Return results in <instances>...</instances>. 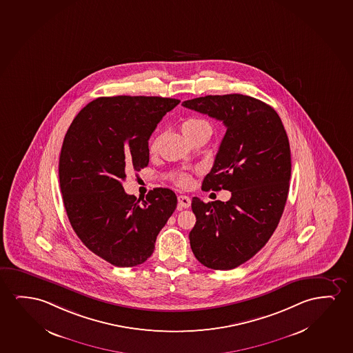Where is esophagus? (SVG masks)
<instances>
[{
  "instance_id": "obj_1",
  "label": "esophagus",
  "mask_w": 353,
  "mask_h": 353,
  "mask_svg": "<svg viewBox=\"0 0 353 353\" xmlns=\"http://www.w3.org/2000/svg\"><path fill=\"white\" fill-rule=\"evenodd\" d=\"M178 204H179V208H189L190 205H191V199L188 196H185V194H180L179 197H178Z\"/></svg>"
}]
</instances>
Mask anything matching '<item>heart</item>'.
Wrapping results in <instances>:
<instances>
[{
	"instance_id": "obj_1",
	"label": "heart",
	"mask_w": 353,
	"mask_h": 353,
	"mask_svg": "<svg viewBox=\"0 0 353 353\" xmlns=\"http://www.w3.org/2000/svg\"><path fill=\"white\" fill-rule=\"evenodd\" d=\"M181 130H183V133H184L185 137L190 139V138H192L194 135L199 134V133H202V132H209L210 133V125H209L208 122L207 121H204L202 119H196V117H192V119H186L183 125H181ZM156 148V140H154L152 143H151V150H154ZM190 175L186 173H180L178 176H176V180H175V183L179 185V186H188L190 184Z\"/></svg>"
}]
</instances>
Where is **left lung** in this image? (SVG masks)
<instances>
[{
  "instance_id": "8db88e82",
  "label": "left lung",
  "mask_w": 353,
  "mask_h": 353,
  "mask_svg": "<svg viewBox=\"0 0 353 353\" xmlns=\"http://www.w3.org/2000/svg\"><path fill=\"white\" fill-rule=\"evenodd\" d=\"M184 108L223 121L226 133L202 190H229L228 202L192 199L190 245L199 263L232 270L253 258L277 229L289 192L292 159L279 114L243 94L207 95Z\"/></svg>"
}]
</instances>
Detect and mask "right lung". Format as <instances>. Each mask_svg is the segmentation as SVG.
I'll return each mask as SVG.
<instances>
[{
	"instance_id": "1",
	"label": "right lung",
	"mask_w": 353,
	"mask_h": 353,
	"mask_svg": "<svg viewBox=\"0 0 353 353\" xmlns=\"http://www.w3.org/2000/svg\"><path fill=\"white\" fill-rule=\"evenodd\" d=\"M180 100L101 97L74 117L59 159L60 190L70 223L90 252L119 268L154 253L159 231L176 208L172 190L157 188L137 199L124 192L127 172L149 164V139Z\"/></svg>"
}]
</instances>
